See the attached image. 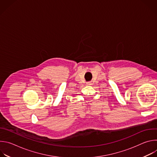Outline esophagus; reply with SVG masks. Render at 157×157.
<instances>
[{
	"label": "esophagus",
	"instance_id": "1",
	"mask_svg": "<svg viewBox=\"0 0 157 157\" xmlns=\"http://www.w3.org/2000/svg\"><path fill=\"white\" fill-rule=\"evenodd\" d=\"M92 84H93V83H92L91 82H87L86 83V84H87V85H89V86L92 85Z\"/></svg>",
	"mask_w": 157,
	"mask_h": 157
}]
</instances>
